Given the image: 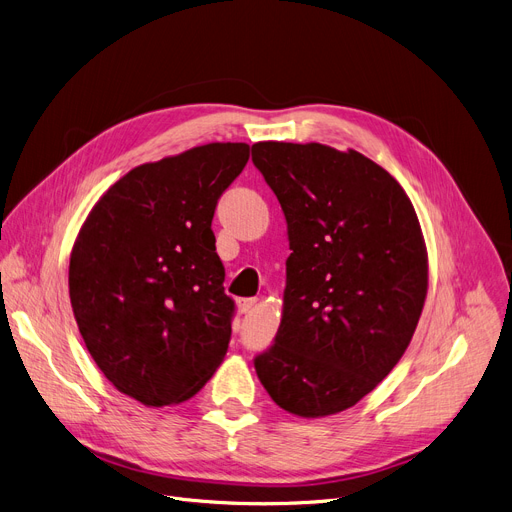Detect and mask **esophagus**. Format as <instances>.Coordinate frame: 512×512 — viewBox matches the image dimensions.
Returning a JSON list of instances; mask_svg holds the SVG:
<instances>
[{"label":"esophagus","instance_id":"esophagus-1","mask_svg":"<svg viewBox=\"0 0 512 512\" xmlns=\"http://www.w3.org/2000/svg\"><path fill=\"white\" fill-rule=\"evenodd\" d=\"M256 304H258L256 297H239L237 299V310L242 312V314H248V312H252L256 308Z\"/></svg>","mask_w":512,"mask_h":512}]
</instances>
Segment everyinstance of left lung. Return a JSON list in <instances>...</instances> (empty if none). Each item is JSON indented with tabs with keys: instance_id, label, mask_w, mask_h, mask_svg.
<instances>
[{
	"instance_id": "1",
	"label": "left lung",
	"mask_w": 512,
	"mask_h": 512,
	"mask_svg": "<svg viewBox=\"0 0 512 512\" xmlns=\"http://www.w3.org/2000/svg\"><path fill=\"white\" fill-rule=\"evenodd\" d=\"M252 161L289 233L283 320L254 357L279 407L324 417L353 407L405 353L428 260L411 200L368 157L324 144L258 142Z\"/></svg>"
}]
</instances>
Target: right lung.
I'll use <instances>...</instances> for the list:
<instances>
[{
  "label": "right lung",
  "mask_w": 512,
  "mask_h": 512,
  "mask_svg": "<svg viewBox=\"0 0 512 512\" xmlns=\"http://www.w3.org/2000/svg\"><path fill=\"white\" fill-rule=\"evenodd\" d=\"M250 146L215 142L146 163L90 210L70 258V302L95 364L148 407L194 397L229 347L235 302L210 229Z\"/></svg>",
  "instance_id": "add662e5"
}]
</instances>
